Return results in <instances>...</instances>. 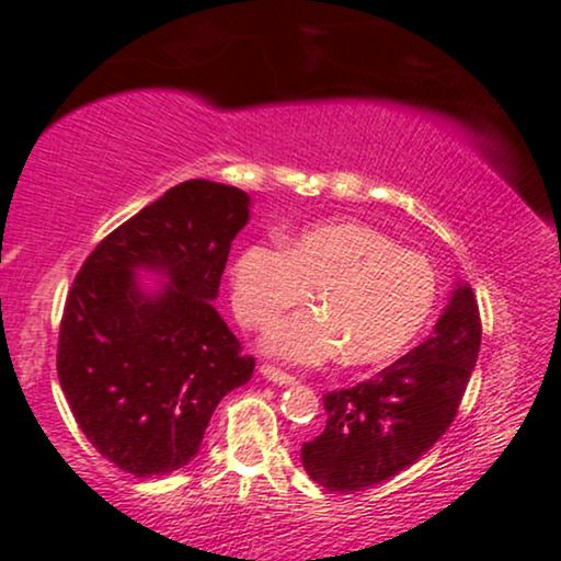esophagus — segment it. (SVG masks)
<instances>
[{
    "label": "esophagus",
    "instance_id": "1",
    "mask_svg": "<svg viewBox=\"0 0 561 561\" xmlns=\"http://www.w3.org/2000/svg\"><path fill=\"white\" fill-rule=\"evenodd\" d=\"M261 375L266 377L268 382H274V385H295V377L293 375H287V371L276 369V366H272V364H263L261 366Z\"/></svg>",
    "mask_w": 561,
    "mask_h": 561
}]
</instances>
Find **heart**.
<instances>
[{
	"instance_id": "b5f03b06",
	"label": "heart",
	"mask_w": 561,
	"mask_h": 561,
	"mask_svg": "<svg viewBox=\"0 0 561 561\" xmlns=\"http://www.w3.org/2000/svg\"><path fill=\"white\" fill-rule=\"evenodd\" d=\"M308 293L317 311L279 321L263 343L268 356L319 366L345 353L347 364L371 366L414 343L433 313L437 276L422 253L347 218L287 234L282 248L248 244L231 263L234 311L250 330H268Z\"/></svg>"
}]
</instances>
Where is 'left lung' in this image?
<instances>
[{"label":"left lung","instance_id":"8db88e82","mask_svg":"<svg viewBox=\"0 0 561 561\" xmlns=\"http://www.w3.org/2000/svg\"><path fill=\"white\" fill-rule=\"evenodd\" d=\"M480 337L478 298L459 285L433 337L356 388L327 392L324 433L300 450L311 480L327 491H364L427 454L459 411Z\"/></svg>","mask_w":561,"mask_h":561}]
</instances>
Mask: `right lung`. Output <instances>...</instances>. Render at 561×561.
<instances>
[{"mask_svg": "<svg viewBox=\"0 0 561 561\" xmlns=\"http://www.w3.org/2000/svg\"><path fill=\"white\" fill-rule=\"evenodd\" d=\"M250 197L227 184H176L113 229L70 287L57 377L87 440L134 478L176 472L199 450L218 401L255 358L214 300ZM134 267L170 276L145 296Z\"/></svg>", "mask_w": 561, "mask_h": 561, "instance_id": "obj_1", "label": "right lung"}]
</instances>
